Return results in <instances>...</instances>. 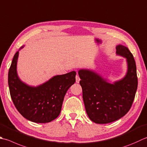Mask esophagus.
<instances>
[{
  "label": "esophagus",
  "instance_id": "34e87169",
  "mask_svg": "<svg viewBox=\"0 0 147 147\" xmlns=\"http://www.w3.org/2000/svg\"><path fill=\"white\" fill-rule=\"evenodd\" d=\"M80 77L78 76V74H76V82L77 83H78L80 82Z\"/></svg>",
  "mask_w": 147,
  "mask_h": 147
}]
</instances>
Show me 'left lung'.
Returning a JSON list of instances; mask_svg holds the SVG:
<instances>
[{"label": "left lung", "instance_id": "8db88e82", "mask_svg": "<svg viewBox=\"0 0 147 147\" xmlns=\"http://www.w3.org/2000/svg\"><path fill=\"white\" fill-rule=\"evenodd\" d=\"M117 55L126 59L127 72L113 83L96 71L80 69L78 75L83 91L85 110L92 121L108 123L120 119L133 104L138 87L136 62L129 49L122 45L116 47Z\"/></svg>", "mask_w": 147, "mask_h": 147}]
</instances>
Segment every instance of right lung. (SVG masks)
I'll list each match as a JSON object with an SVG mask.
<instances>
[{
    "label": "right lung",
    "instance_id": "right-lung-1",
    "mask_svg": "<svg viewBox=\"0 0 147 147\" xmlns=\"http://www.w3.org/2000/svg\"><path fill=\"white\" fill-rule=\"evenodd\" d=\"M19 49L14 55L8 73V85L14 106L26 119L35 123H48L58 117L64 96L76 82L75 71L56 75L37 86L22 82L17 73Z\"/></svg>",
    "mask_w": 147,
    "mask_h": 147
}]
</instances>
